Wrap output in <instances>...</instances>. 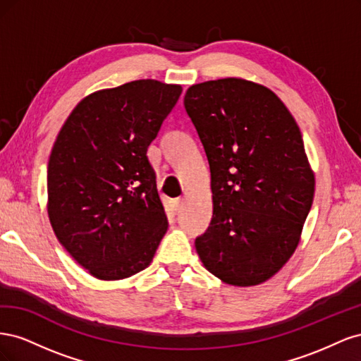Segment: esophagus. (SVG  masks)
<instances>
[{"instance_id": "34e87169", "label": "esophagus", "mask_w": 361, "mask_h": 361, "mask_svg": "<svg viewBox=\"0 0 361 361\" xmlns=\"http://www.w3.org/2000/svg\"><path fill=\"white\" fill-rule=\"evenodd\" d=\"M182 206H183V200L182 199L173 200V209H174V212H179L182 209Z\"/></svg>"}]
</instances>
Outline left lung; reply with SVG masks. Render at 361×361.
I'll list each match as a JSON object with an SVG mask.
<instances>
[{
    "label": "left lung",
    "instance_id": "1",
    "mask_svg": "<svg viewBox=\"0 0 361 361\" xmlns=\"http://www.w3.org/2000/svg\"><path fill=\"white\" fill-rule=\"evenodd\" d=\"M183 105L211 170L214 214L195 250L227 285H260L293 255L313 203L301 130L274 92L243 78L194 84Z\"/></svg>",
    "mask_w": 361,
    "mask_h": 361
}]
</instances>
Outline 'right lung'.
I'll return each instance as SVG.
<instances>
[{
    "instance_id": "add662e5",
    "label": "right lung",
    "mask_w": 361,
    "mask_h": 361,
    "mask_svg": "<svg viewBox=\"0 0 361 361\" xmlns=\"http://www.w3.org/2000/svg\"><path fill=\"white\" fill-rule=\"evenodd\" d=\"M182 87L137 80L73 108L48 162V216L60 244L99 280L150 265L169 221L147 147Z\"/></svg>"
}]
</instances>
